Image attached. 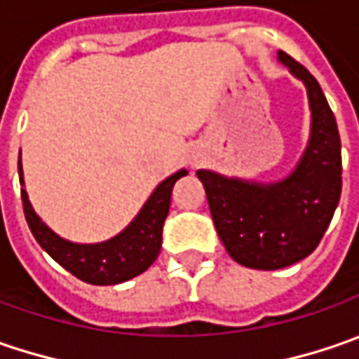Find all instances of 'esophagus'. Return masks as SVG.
<instances>
[{"label":"esophagus","instance_id":"obj_1","mask_svg":"<svg viewBox=\"0 0 359 359\" xmlns=\"http://www.w3.org/2000/svg\"><path fill=\"white\" fill-rule=\"evenodd\" d=\"M196 163H198V161H196V158H195V161H193V164H196Z\"/></svg>","mask_w":359,"mask_h":359}]
</instances>
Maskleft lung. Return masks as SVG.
Instances as JSON below:
<instances>
[{"label":"left lung","mask_w":359,"mask_h":359,"mask_svg":"<svg viewBox=\"0 0 359 359\" xmlns=\"http://www.w3.org/2000/svg\"><path fill=\"white\" fill-rule=\"evenodd\" d=\"M279 60L304 80L311 106V138L297 168L275 184L196 172L226 253L245 267L263 271L313 253L341 195V142L334 112L305 66L285 52H279Z\"/></svg>","instance_id":"1"}]
</instances>
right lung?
Returning a JSON list of instances; mask_svg holds the SVG:
<instances>
[{"instance_id":"add662e5","label":"right lung","mask_w":359,"mask_h":359,"mask_svg":"<svg viewBox=\"0 0 359 359\" xmlns=\"http://www.w3.org/2000/svg\"><path fill=\"white\" fill-rule=\"evenodd\" d=\"M18 168L20 182H24L22 161L18 163ZM184 175L187 170H179L177 175L163 180L130 226L106 243L78 245L57 237L54 231H50L39 221V217L27 201V193L22 189L25 221L39 247L74 277L92 285H116L147 271L154 263V259L158 257L163 245V225L170 207L172 187Z\"/></svg>"}]
</instances>
